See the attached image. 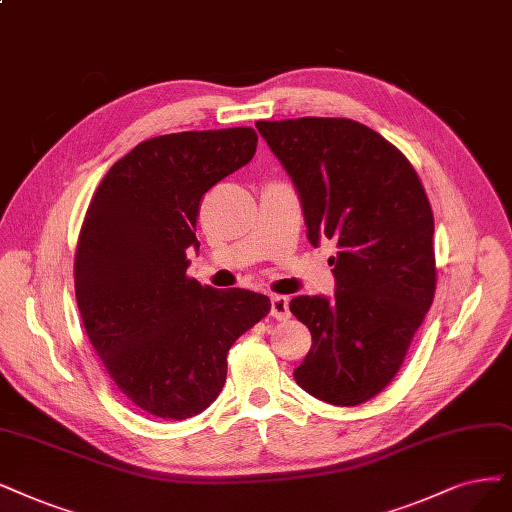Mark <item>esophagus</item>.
I'll use <instances>...</instances> for the list:
<instances>
[{"label": "esophagus", "mask_w": 512, "mask_h": 512, "mask_svg": "<svg viewBox=\"0 0 512 512\" xmlns=\"http://www.w3.org/2000/svg\"><path fill=\"white\" fill-rule=\"evenodd\" d=\"M270 314L276 318V320H287L291 318V310H289V297L285 295H272L270 299Z\"/></svg>", "instance_id": "esophagus-1"}]
</instances>
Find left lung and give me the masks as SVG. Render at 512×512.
Instances as JSON below:
<instances>
[{
  "mask_svg": "<svg viewBox=\"0 0 512 512\" xmlns=\"http://www.w3.org/2000/svg\"><path fill=\"white\" fill-rule=\"evenodd\" d=\"M285 166L308 240H335L333 297L299 295L291 312L312 333L295 382L316 399L354 407L380 394L403 365L430 310L434 219L409 160L380 132L348 118L257 122Z\"/></svg>",
  "mask_w": 512,
  "mask_h": 512,
  "instance_id": "obj_1",
  "label": "left lung"
}]
</instances>
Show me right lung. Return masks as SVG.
<instances>
[{"label": "right lung", "instance_id": "add662e5", "mask_svg": "<svg viewBox=\"0 0 512 512\" xmlns=\"http://www.w3.org/2000/svg\"><path fill=\"white\" fill-rule=\"evenodd\" d=\"M255 149L244 126L154 137L109 168L88 206L75 251L82 323L120 392L156 418L211 405L232 344L272 308L261 293L185 274L202 196Z\"/></svg>", "mask_w": 512, "mask_h": 512}]
</instances>
